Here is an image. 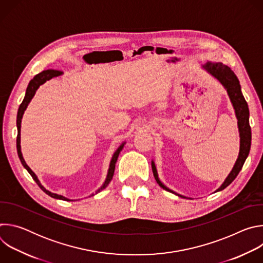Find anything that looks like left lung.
<instances>
[{
    "instance_id": "8db88e82",
    "label": "left lung",
    "mask_w": 263,
    "mask_h": 263,
    "mask_svg": "<svg viewBox=\"0 0 263 263\" xmlns=\"http://www.w3.org/2000/svg\"><path fill=\"white\" fill-rule=\"evenodd\" d=\"M205 68L211 73L213 76L219 80V82L224 86V88L227 89L228 95L230 97V100L234 106L235 109V114H236V118L238 120V129H239V135H240V151H239V155L238 158L236 160V163L232 170V172L229 174V176L227 177V179L224 180V182L221 184V186L217 190V192L222 191L226 189L228 185H230L234 179L237 177V175L239 174V172L241 171L243 163L250 153V148H251V140H252V133H251V127H250V123H249V117H250V112H249V107H248V103L245 100L241 89H240V84L239 81L236 77V74L234 73V71L228 66L224 65L222 63H211L208 62L205 65ZM152 170H153V174L155 177V180L157 181V183L159 184L160 187H162L163 190L176 194L173 191L168 190L166 186H164L160 180L158 179V175H157V171H156V166L154 164V162H152ZM177 196L181 197V198H185L181 195L176 194Z\"/></svg>"
}]
</instances>
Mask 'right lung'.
Here are the masks:
<instances>
[{"instance_id":"add662e5","label":"right lung","mask_w":263,"mask_h":263,"mask_svg":"<svg viewBox=\"0 0 263 263\" xmlns=\"http://www.w3.org/2000/svg\"><path fill=\"white\" fill-rule=\"evenodd\" d=\"M59 74H61V71L60 70H57V69H45L43 70L42 72L37 73L36 76L29 82L28 84V87H27V90H26V95H25V98L22 102V104L20 105V108H18V111H17V118H16V126H17V136H16V148H17V154H18V157H20V160L22 162V164L24 165V167L29 172V174L31 175V177L33 178V180L37 183V185H39L42 191H44L48 196L52 197V198H55V199H59V200H65V201H70L62 196H59L57 194H53V193H50L49 191H47L45 187L41 184V182L39 181V179H37L36 175L31 171V168L26 164L24 158H23V155H22V152H21V122H22V118H23V115H24V111L26 110L28 104L30 103L31 99L33 98V96L35 95V91L37 90V88H39L42 84H44L46 81L52 79L53 77H57L59 76ZM124 147V143L117 149V152L115 153L114 157H112L111 159V162H110V166H109V171H108V175H107V178H106V181L105 183L103 184V186L101 187V189L98 191L101 192L103 191L104 189H106L107 185L110 183V181L112 180V178H114V174H115V170H116V163L118 161V157L121 153V151Z\"/></svg>"}]
</instances>
